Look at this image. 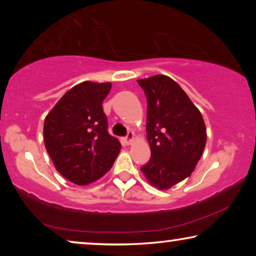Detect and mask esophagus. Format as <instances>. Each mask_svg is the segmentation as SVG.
Here are the masks:
<instances>
[{"mask_svg": "<svg viewBox=\"0 0 256 256\" xmlns=\"http://www.w3.org/2000/svg\"><path fill=\"white\" fill-rule=\"evenodd\" d=\"M132 141H134V132H128V134H127V136H126V138H124V142L127 143V144H132Z\"/></svg>", "mask_w": 256, "mask_h": 256, "instance_id": "obj_1", "label": "esophagus"}]
</instances>
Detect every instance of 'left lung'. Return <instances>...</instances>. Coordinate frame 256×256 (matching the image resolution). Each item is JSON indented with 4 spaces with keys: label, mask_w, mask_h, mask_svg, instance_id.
<instances>
[{
    "label": "left lung",
    "mask_w": 256,
    "mask_h": 256,
    "mask_svg": "<svg viewBox=\"0 0 256 256\" xmlns=\"http://www.w3.org/2000/svg\"><path fill=\"white\" fill-rule=\"evenodd\" d=\"M146 96V138L152 157L141 168L154 186L168 190L190 177L206 144L200 112L169 76L138 80Z\"/></svg>",
    "instance_id": "left-lung-1"
}]
</instances>
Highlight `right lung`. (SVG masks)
<instances>
[{"label":"right lung","mask_w":256,"mask_h":256,"mask_svg":"<svg viewBox=\"0 0 256 256\" xmlns=\"http://www.w3.org/2000/svg\"><path fill=\"white\" fill-rule=\"evenodd\" d=\"M110 88V82L78 84L45 118L46 152L58 172L76 185L102 177L120 152V142L108 132L102 110Z\"/></svg>","instance_id":"add662e5"}]
</instances>
